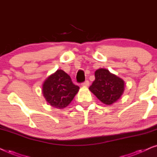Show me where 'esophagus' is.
Returning <instances> with one entry per match:
<instances>
[{
	"label": "esophagus",
	"instance_id": "obj_1",
	"mask_svg": "<svg viewBox=\"0 0 157 157\" xmlns=\"http://www.w3.org/2000/svg\"><path fill=\"white\" fill-rule=\"evenodd\" d=\"M82 85L83 86H89V81L86 80L85 81V82H83L82 83Z\"/></svg>",
	"mask_w": 157,
	"mask_h": 157
}]
</instances>
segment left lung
Masks as SVG:
<instances>
[{
  "mask_svg": "<svg viewBox=\"0 0 157 157\" xmlns=\"http://www.w3.org/2000/svg\"><path fill=\"white\" fill-rule=\"evenodd\" d=\"M89 90L104 104L111 105L123 94L124 81L106 68H99L95 71V80Z\"/></svg>",
  "mask_w": 157,
  "mask_h": 157,
  "instance_id": "left-lung-1",
  "label": "left lung"
}]
</instances>
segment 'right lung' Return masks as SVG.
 I'll return each instance as SVG.
<instances>
[{
	"instance_id": "1",
	"label": "right lung",
	"mask_w": 157,
	"mask_h": 157,
	"mask_svg": "<svg viewBox=\"0 0 157 157\" xmlns=\"http://www.w3.org/2000/svg\"><path fill=\"white\" fill-rule=\"evenodd\" d=\"M79 87L73 83L71 78L63 70L58 69L43 83L42 92L51 106L61 109L68 106L78 93Z\"/></svg>"
}]
</instances>
